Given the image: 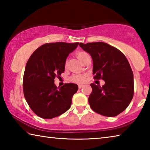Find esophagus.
<instances>
[{"instance_id":"34e87169","label":"esophagus","mask_w":150,"mask_h":150,"mask_svg":"<svg viewBox=\"0 0 150 150\" xmlns=\"http://www.w3.org/2000/svg\"><path fill=\"white\" fill-rule=\"evenodd\" d=\"M78 87H79V88H81L83 87V85H79Z\"/></svg>"}]
</instances>
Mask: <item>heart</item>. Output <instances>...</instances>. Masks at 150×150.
<instances>
[{"instance_id":"1","label":"heart","mask_w":150,"mask_h":150,"mask_svg":"<svg viewBox=\"0 0 150 150\" xmlns=\"http://www.w3.org/2000/svg\"><path fill=\"white\" fill-rule=\"evenodd\" d=\"M76 55L79 59L81 62H82L83 59L88 55L87 53L85 52H83V51H79V52H77L76 53ZM66 65V64H65ZM85 77L83 75H73L71 77V81L75 83H83V81H85Z\"/></svg>"}]
</instances>
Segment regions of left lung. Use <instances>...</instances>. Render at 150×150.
Listing matches in <instances>:
<instances>
[{
	"label": "left lung",
	"instance_id": "8db88e82",
	"mask_svg": "<svg viewBox=\"0 0 150 150\" xmlns=\"http://www.w3.org/2000/svg\"><path fill=\"white\" fill-rule=\"evenodd\" d=\"M91 55L95 79H103V87L91 83L88 103L92 110L113 117L128 107L134 95V77L128 59L117 48L104 42L80 43Z\"/></svg>",
	"mask_w": 150,
	"mask_h": 150
}]
</instances>
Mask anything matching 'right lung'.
Returning <instances> with one entry per match:
<instances>
[{
  "label": "right lung",
  "mask_w": 150,
  "mask_h": 150,
  "mask_svg": "<svg viewBox=\"0 0 150 150\" xmlns=\"http://www.w3.org/2000/svg\"><path fill=\"white\" fill-rule=\"evenodd\" d=\"M79 42L47 43L31 55L23 77L24 97L32 111L40 117L51 119L59 116L71 107L77 85L66 83L61 87L54 79L65 71L66 59Z\"/></svg>",
  "instance_id": "right-lung-1"
}]
</instances>
